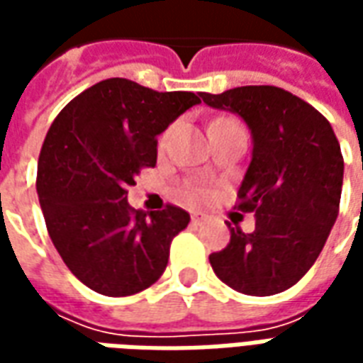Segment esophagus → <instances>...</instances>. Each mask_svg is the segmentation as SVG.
I'll use <instances>...</instances> for the list:
<instances>
[{"mask_svg":"<svg viewBox=\"0 0 363 363\" xmlns=\"http://www.w3.org/2000/svg\"><path fill=\"white\" fill-rule=\"evenodd\" d=\"M206 220H208V216H206V213L192 212V223H196V225H202Z\"/></svg>","mask_w":363,"mask_h":363,"instance_id":"esophagus-1","label":"esophagus"}]
</instances>
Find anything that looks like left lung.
I'll return each instance as SVG.
<instances>
[{"label":"left lung","mask_w":363,"mask_h":363,"mask_svg":"<svg viewBox=\"0 0 363 363\" xmlns=\"http://www.w3.org/2000/svg\"><path fill=\"white\" fill-rule=\"evenodd\" d=\"M200 96L237 114L252 140L237 196L241 212H255V231L229 225V245L210 255V264L235 291L280 294L315 264L335 225L344 177L338 140L319 111L280 87L245 85Z\"/></svg>","instance_id":"8db88e82"}]
</instances>
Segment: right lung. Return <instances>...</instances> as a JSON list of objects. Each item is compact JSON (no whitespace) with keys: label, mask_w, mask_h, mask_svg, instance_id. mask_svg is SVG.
Listing matches in <instances>:
<instances>
[{"label":"right lung","mask_w":363,"mask_h":363,"mask_svg":"<svg viewBox=\"0 0 363 363\" xmlns=\"http://www.w3.org/2000/svg\"><path fill=\"white\" fill-rule=\"evenodd\" d=\"M200 99L159 93L124 77L85 89L52 122L36 192L56 251L96 294L134 296L161 278L173 237L190 216L167 206L150 216L128 204L135 174L157 161V135Z\"/></svg>","instance_id":"add662e5"}]
</instances>
